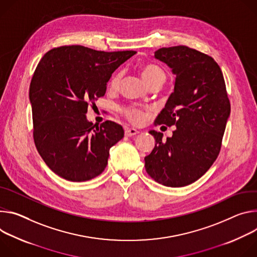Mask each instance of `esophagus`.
Wrapping results in <instances>:
<instances>
[{"mask_svg": "<svg viewBox=\"0 0 257 257\" xmlns=\"http://www.w3.org/2000/svg\"><path fill=\"white\" fill-rule=\"evenodd\" d=\"M139 132L136 130V128H134V127H125L124 128V135L126 136V137H132V136H135V135H137Z\"/></svg>", "mask_w": 257, "mask_h": 257, "instance_id": "1", "label": "esophagus"}]
</instances>
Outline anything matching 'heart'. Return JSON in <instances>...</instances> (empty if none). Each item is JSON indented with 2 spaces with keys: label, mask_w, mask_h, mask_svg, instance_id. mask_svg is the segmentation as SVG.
<instances>
[{
  "label": "heart",
  "mask_w": 257,
  "mask_h": 257,
  "mask_svg": "<svg viewBox=\"0 0 257 257\" xmlns=\"http://www.w3.org/2000/svg\"><path fill=\"white\" fill-rule=\"evenodd\" d=\"M141 73L148 85H151V84L159 82V81L164 82V80H165V73L163 72V70L154 64H146L144 66H142ZM121 76H122L121 72H117L111 77L109 84L112 89L118 88V85L121 80ZM121 112L124 114L125 117L133 123H141V122H143V120L145 118L144 113L138 110L135 107H124L121 109Z\"/></svg>",
  "instance_id": "b5f03b06"
}]
</instances>
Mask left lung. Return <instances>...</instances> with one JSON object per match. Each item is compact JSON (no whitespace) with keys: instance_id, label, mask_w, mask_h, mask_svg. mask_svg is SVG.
Wrapping results in <instances>:
<instances>
[{"instance_id":"1","label":"left lung","mask_w":257,"mask_h":257,"mask_svg":"<svg viewBox=\"0 0 257 257\" xmlns=\"http://www.w3.org/2000/svg\"><path fill=\"white\" fill-rule=\"evenodd\" d=\"M156 59L176 75L174 93L155 124L176 125L173 136L150 131L155 139L145 157L148 175L166 187L188 186L200 179L217 158L231 104L218 64L210 56L186 46L161 48Z\"/></svg>"}]
</instances>
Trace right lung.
Returning <instances> with one entry per match:
<instances>
[{
    "mask_svg": "<svg viewBox=\"0 0 257 257\" xmlns=\"http://www.w3.org/2000/svg\"><path fill=\"white\" fill-rule=\"evenodd\" d=\"M136 53L63 46L39 62L30 85L34 140L56 175L84 182L103 173L110 148L124 132L110 120L93 124L85 114L90 103L105 95L112 73Z\"/></svg>",
    "mask_w": 257,
    "mask_h": 257,
    "instance_id": "right-lung-1",
    "label": "right lung"
}]
</instances>
